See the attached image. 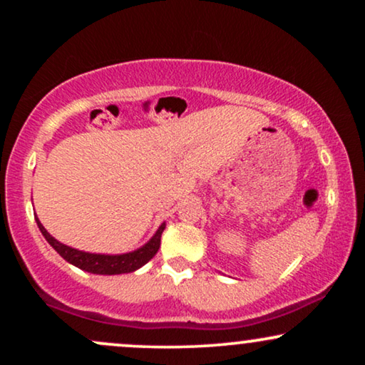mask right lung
Segmentation results:
<instances>
[{"label":"right lung","mask_w":365,"mask_h":365,"mask_svg":"<svg viewBox=\"0 0 365 365\" xmlns=\"http://www.w3.org/2000/svg\"><path fill=\"white\" fill-rule=\"evenodd\" d=\"M34 219H36L39 231H41L49 246H51L54 251L64 259V261H68L69 264H73V266L83 269V271L91 272V274H101V276L128 274V272L138 271L139 267H143L144 264L151 261L154 254L158 252L159 246H161V234L164 229H166V222H163L158 231L154 232V236L149 239L144 246L138 247L136 251L124 252V254H96V252L79 251V249L69 247L66 244L59 242L58 239H54L51 234L44 229L43 224L39 222L38 216H34Z\"/></svg>","instance_id":"1"}]
</instances>
